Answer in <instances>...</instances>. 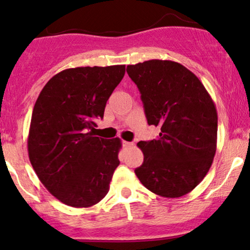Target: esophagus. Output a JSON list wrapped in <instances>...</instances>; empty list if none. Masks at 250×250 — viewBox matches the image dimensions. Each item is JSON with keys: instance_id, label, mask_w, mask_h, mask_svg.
<instances>
[{"instance_id": "esophagus-1", "label": "esophagus", "mask_w": 250, "mask_h": 250, "mask_svg": "<svg viewBox=\"0 0 250 250\" xmlns=\"http://www.w3.org/2000/svg\"><path fill=\"white\" fill-rule=\"evenodd\" d=\"M133 143H131V142H127V141H123V147H125V148H131V147H133Z\"/></svg>"}]
</instances>
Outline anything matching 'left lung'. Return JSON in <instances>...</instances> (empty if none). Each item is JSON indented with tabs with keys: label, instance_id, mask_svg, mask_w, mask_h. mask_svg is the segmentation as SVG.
<instances>
[{
	"label": "left lung",
	"instance_id": "obj_1",
	"mask_svg": "<svg viewBox=\"0 0 250 250\" xmlns=\"http://www.w3.org/2000/svg\"><path fill=\"white\" fill-rule=\"evenodd\" d=\"M141 94L148 125L160 137L140 141L145 159L135 174L146 188L175 199L203 180L216 153L217 111L205 85L180 63L149 60L127 67Z\"/></svg>",
	"mask_w": 250,
	"mask_h": 250
}]
</instances>
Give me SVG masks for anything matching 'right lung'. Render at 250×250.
Returning a JSON list of instances; mask_svg holds the SVG:
<instances>
[{"instance_id":"add662e5","label":"right lung","mask_w":250,"mask_h":250,"mask_svg":"<svg viewBox=\"0 0 250 250\" xmlns=\"http://www.w3.org/2000/svg\"><path fill=\"white\" fill-rule=\"evenodd\" d=\"M125 65L77 67L53 76L31 115L28 154L42 185L64 205L87 208L107 195L121 140L93 134Z\"/></svg>"}]
</instances>
